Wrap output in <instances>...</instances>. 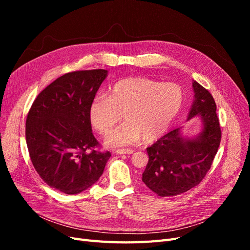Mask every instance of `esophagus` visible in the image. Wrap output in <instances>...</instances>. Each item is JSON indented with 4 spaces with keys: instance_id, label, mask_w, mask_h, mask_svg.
Wrapping results in <instances>:
<instances>
[{
    "instance_id": "esophagus-1",
    "label": "esophagus",
    "mask_w": 250,
    "mask_h": 250,
    "mask_svg": "<svg viewBox=\"0 0 250 250\" xmlns=\"http://www.w3.org/2000/svg\"><path fill=\"white\" fill-rule=\"evenodd\" d=\"M116 152L118 154H132L133 150L132 149H118Z\"/></svg>"
}]
</instances>
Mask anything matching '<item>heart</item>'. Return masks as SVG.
<instances>
[{"label": "heart", "mask_w": 250, "mask_h": 250, "mask_svg": "<svg viewBox=\"0 0 250 250\" xmlns=\"http://www.w3.org/2000/svg\"><path fill=\"white\" fill-rule=\"evenodd\" d=\"M183 102V89L177 84L129 77L116 82L108 96L94 97L89 105V120L98 132L107 134L123 117L125 122L105 141L111 147L131 145L141 138L151 143L167 132Z\"/></svg>", "instance_id": "heart-1"}]
</instances>
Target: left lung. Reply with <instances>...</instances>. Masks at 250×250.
Returning a JSON list of instances; mask_svg holds the SVG:
<instances>
[{"label": "left lung", "instance_id": "obj_1", "mask_svg": "<svg viewBox=\"0 0 250 250\" xmlns=\"http://www.w3.org/2000/svg\"><path fill=\"white\" fill-rule=\"evenodd\" d=\"M195 101L188 120L199 117L203 128L196 139L187 140L176 128L147 148L149 161L143 181L161 197L183 194L198 186L210 169L221 142V128L213 96L193 82Z\"/></svg>", "mask_w": 250, "mask_h": 250}]
</instances>
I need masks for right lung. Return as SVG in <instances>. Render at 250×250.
Segmentation results:
<instances>
[{
	"instance_id": "obj_1",
	"label": "right lung",
	"mask_w": 250,
	"mask_h": 250,
	"mask_svg": "<svg viewBox=\"0 0 250 250\" xmlns=\"http://www.w3.org/2000/svg\"><path fill=\"white\" fill-rule=\"evenodd\" d=\"M106 70L66 73L36 97L26 120V142L37 174L69 195L92 187L110 157L92 132L89 105Z\"/></svg>"
}]
</instances>
